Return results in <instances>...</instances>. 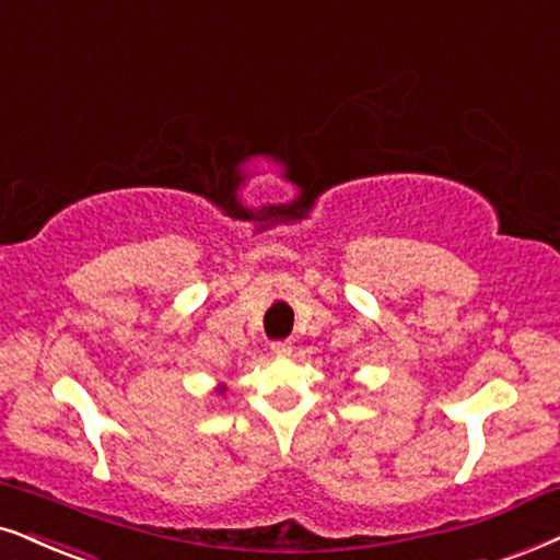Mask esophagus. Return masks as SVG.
I'll list each match as a JSON object with an SVG mask.
<instances>
[{"label": "esophagus", "instance_id": "1", "mask_svg": "<svg viewBox=\"0 0 560 560\" xmlns=\"http://www.w3.org/2000/svg\"><path fill=\"white\" fill-rule=\"evenodd\" d=\"M271 351L276 353V357H289V353H292V343H289V341H273Z\"/></svg>", "mask_w": 560, "mask_h": 560}]
</instances>
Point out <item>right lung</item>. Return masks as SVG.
<instances>
[{
	"label": "right lung",
	"mask_w": 560,
	"mask_h": 560,
	"mask_svg": "<svg viewBox=\"0 0 560 560\" xmlns=\"http://www.w3.org/2000/svg\"><path fill=\"white\" fill-rule=\"evenodd\" d=\"M219 393H224V385H222V387H219Z\"/></svg>",
	"instance_id": "1"
}]
</instances>
